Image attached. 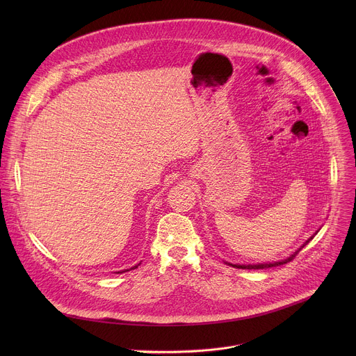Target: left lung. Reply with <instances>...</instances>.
<instances>
[{"mask_svg":"<svg viewBox=\"0 0 356 356\" xmlns=\"http://www.w3.org/2000/svg\"><path fill=\"white\" fill-rule=\"evenodd\" d=\"M312 239H313V236H312L309 241L304 242V245H302L301 248L306 246ZM301 248H300L298 250H296V252L293 253V255H290V257H289L287 259H284V261H279V262H273V264H261V265H232V266H234V268H238V269H268V268H273V266H280V265H284V264L293 261V259L297 257V253L301 250Z\"/></svg>","mask_w":356,"mask_h":356,"instance_id":"1","label":"left lung"}]
</instances>
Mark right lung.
<instances>
[{"label": "right lung", "mask_w": 356, "mask_h": 356, "mask_svg": "<svg viewBox=\"0 0 356 356\" xmlns=\"http://www.w3.org/2000/svg\"><path fill=\"white\" fill-rule=\"evenodd\" d=\"M136 268H138V265H136V266H134V268H131V269H136ZM124 272H125V270H124ZM118 273H120V272H118ZM121 273H122V272H121Z\"/></svg>", "instance_id": "add662e5"}]
</instances>
